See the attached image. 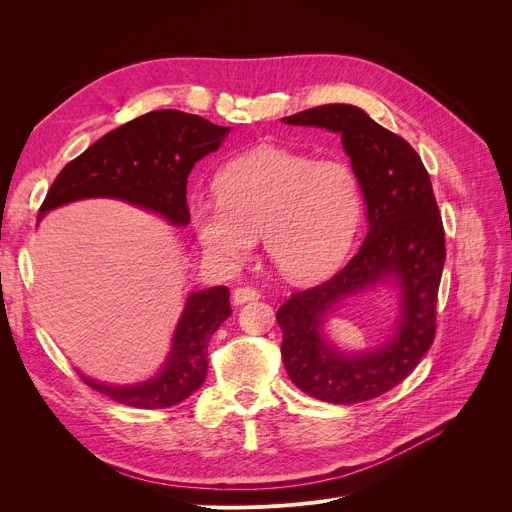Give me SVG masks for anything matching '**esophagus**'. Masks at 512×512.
<instances>
[{
	"label": "esophagus",
	"mask_w": 512,
	"mask_h": 512,
	"mask_svg": "<svg viewBox=\"0 0 512 512\" xmlns=\"http://www.w3.org/2000/svg\"><path fill=\"white\" fill-rule=\"evenodd\" d=\"M259 297H261L259 290H255L251 286H240V288H234V292H232V303L242 305V303H249V301H257Z\"/></svg>",
	"instance_id": "esophagus-1"
}]
</instances>
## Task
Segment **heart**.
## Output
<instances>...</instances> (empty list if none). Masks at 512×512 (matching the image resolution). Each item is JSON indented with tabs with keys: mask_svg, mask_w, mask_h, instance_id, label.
Instances as JSON below:
<instances>
[{
	"mask_svg": "<svg viewBox=\"0 0 512 512\" xmlns=\"http://www.w3.org/2000/svg\"><path fill=\"white\" fill-rule=\"evenodd\" d=\"M215 193L188 215L201 249L224 270L245 263L261 234L284 278L319 280L344 259L361 220L359 178L346 161L280 147L232 159L215 176Z\"/></svg>",
	"mask_w": 512,
	"mask_h": 512,
	"instance_id": "b5f03b06",
	"label": "heart"
}]
</instances>
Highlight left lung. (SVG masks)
I'll list each match as a JSON object with an SVG mask.
<instances>
[{
    "mask_svg": "<svg viewBox=\"0 0 512 512\" xmlns=\"http://www.w3.org/2000/svg\"><path fill=\"white\" fill-rule=\"evenodd\" d=\"M282 122L340 134L367 207L369 228L357 255L328 282L294 292L276 313L294 386L317 400L355 405L398 386L434 342L446 259L440 209L417 151L361 107L319 105ZM380 283L399 292L395 332L367 352H340L325 334L329 315Z\"/></svg>",
    "mask_w": 512,
    "mask_h": 512,
    "instance_id": "8db88e82",
    "label": "left lung"
}]
</instances>
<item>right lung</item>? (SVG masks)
I'll use <instances>...</instances> for the list:
<instances>
[{
  "mask_svg": "<svg viewBox=\"0 0 512 512\" xmlns=\"http://www.w3.org/2000/svg\"><path fill=\"white\" fill-rule=\"evenodd\" d=\"M230 128L178 110H157L107 132L58 174L39 209L83 201L118 199L157 213L172 226H188L186 180L199 159L218 151ZM232 315L230 290L191 292L176 324L170 353L153 378L137 384H103L83 373L93 390L120 405L168 409L199 390L207 375V346Z\"/></svg>",
  "mask_w": 512,
  "mask_h": 512,
  "instance_id": "1",
  "label": "right lung"
}]
</instances>
